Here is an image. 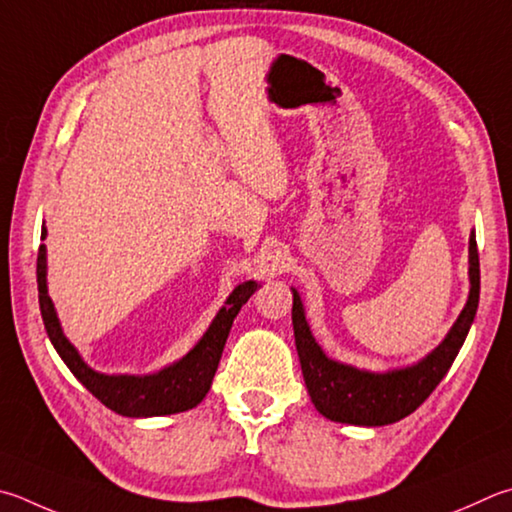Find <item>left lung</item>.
Segmentation results:
<instances>
[{
	"instance_id": "obj_1",
	"label": "left lung",
	"mask_w": 512,
	"mask_h": 512,
	"mask_svg": "<svg viewBox=\"0 0 512 512\" xmlns=\"http://www.w3.org/2000/svg\"><path fill=\"white\" fill-rule=\"evenodd\" d=\"M468 280V302L439 345L412 365L387 371L358 369L329 358L306 322L300 293L291 286L295 347L315 410L329 421L360 427L389 425L412 414L448 374L475 322L479 306V253L475 230L470 232L468 241Z\"/></svg>"
}]
</instances>
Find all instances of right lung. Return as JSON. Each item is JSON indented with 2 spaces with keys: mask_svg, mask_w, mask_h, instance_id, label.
I'll list each match as a JSON object with an SVG mask.
<instances>
[{
  "mask_svg": "<svg viewBox=\"0 0 512 512\" xmlns=\"http://www.w3.org/2000/svg\"><path fill=\"white\" fill-rule=\"evenodd\" d=\"M46 239V228H42V241ZM259 288V282L248 280L232 288L226 302L217 311L215 320L210 322L206 333L199 338L183 358L167 365L154 374H102L89 367L80 351L64 336L62 324L55 311L53 300L46 286V246H40L37 253V291H40V311L44 329L49 333L51 345L60 353L64 365L85 385L98 401L109 407L111 412L129 418H150L188 412L206 398L208 389L219 367L221 353L232 322H235L241 306Z\"/></svg>",
  "mask_w": 512,
  "mask_h": 512,
  "instance_id": "1",
  "label": "right lung"
}]
</instances>
